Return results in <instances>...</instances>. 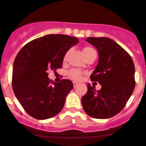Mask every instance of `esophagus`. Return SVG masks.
<instances>
[{"label":"esophagus","mask_w":146,"mask_h":146,"mask_svg":"<svg viewBox=\"0 0 146 146\" xmlns=\"http://www.w3.org/2000/svg\"><path fill=\"white\" fill-rule=\"evenodd\" d=\"M73 87H74V88H76V87L78 85V82H73Z\"/></svg>","instance_id":"obj_1"}]
</instances>
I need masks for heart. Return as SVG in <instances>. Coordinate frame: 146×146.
Listing matches in <instances>:
<instances>
[{"mask_svg": "<svg viewBox=\"0 0 146 146\" xmlns=\"http://www.w3.org/2000/svg\"><path fill=\"white\" fill-rule=\"evenodd\" d=\"M95 51L94 48H92V47L90 46H85L83 48H82V52H83V54L84 56H85V57L87 55H88L90 53L92 52V51ZM66 56H67V54L65 55L64 59H66ZM83 74H84L83 72L81 71L80 70H79V69L73 68V69H71V70H70L68 72V75L69 77H70L71 79H73V80H76V81H80V80L82 79Z\"/></svg>", "mask_w": 146, "mask_h": 146, "instance_id": "1", "label": "heart"}]
</instances>
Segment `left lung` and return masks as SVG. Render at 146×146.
<instances>
[{
    "instance_id": "obj_1",
    "label": "left lung",
    "mask_w": 146,
    "mask_h": 146,
    "mask_svg": "<svg viewBox=\"0 0 146 146\" xmlns=\"http://www.w3.org/2000/svg\"><path fill=\"white\" fill-rule=\"evenodd\" d=\"M99 53V62L90 76L91 81L102 85L100 90L88 84L82 98L84 111L95 119H107L120 112L134 90L135 66L129 53L107 37H88ZM96 83V82H95Z\"/></svg>"
}]
</instances>
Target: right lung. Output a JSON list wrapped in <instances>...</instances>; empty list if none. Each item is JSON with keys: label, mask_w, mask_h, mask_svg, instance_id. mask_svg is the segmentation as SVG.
<instances>
[{"label": "right lung", "mask_w": 146, "mask_h": 146, "mask_svg": "<svg viewBox=\"0 0 146 146\" xmlns=\"http://www.w3.org/2000/svg\"><path fill=\"white\" fill-rule=\"evenodd\" d=\"M78 39L64 35H48L31 41L20 49L13 64L12 86L25 111L36 119L56 115L64 107L73 82L63 79L54 82L48 70L62 68L66 53Z\"/></svg>", "instance_id": "1"}]
</instances>
